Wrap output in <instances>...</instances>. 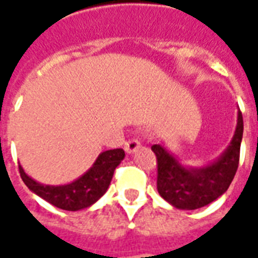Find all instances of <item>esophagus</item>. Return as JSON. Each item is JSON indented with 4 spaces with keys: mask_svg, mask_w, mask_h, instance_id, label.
Listing matches in <instances>:
<instances>
[{
    "mask_svg": "<svg viewBox=\"0 0 258 258\" xmlns=\"http://www.w3.org/2000/svg\"><path fill=\"white\" fill-rule=\"evenodd\" d=\"M140 146H141V144L137 140H130V141H127L125 144H124V151L127 152L128 155H131V153H134V152L137 151Z\"/></svg>",
    "mask_w": 258,
    "mask_h": 258,
    "instance_id": "obj_1",
    "label": "esophagus"
}]
</instances>
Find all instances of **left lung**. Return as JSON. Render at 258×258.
<instances>
[{"mask_svg":"<svg viewBox=\"0 0 258 258\" xmlns=\"http://www.w3.org/2000/svg\"><path fill=\"white\" fill-rule=\"evenodd\" d=\"M243 117L238 109L236 128L229 145L216 160L203 166H185L160 144L152 146L157 157V192L179 210H196L227 192L238 170Z\"/></svg>","mask_w":258,"mask_h":258,"instance_id":"1","label":"left lung"}]
</instances>
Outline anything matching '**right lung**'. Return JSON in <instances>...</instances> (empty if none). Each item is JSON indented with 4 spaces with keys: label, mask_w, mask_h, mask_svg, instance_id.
<instances>
[{
    "label": "right lung",
    "mask_w": 258,
    "mask_h": 258,
    "mask_svg": "<svg viewBox=\"0 0 258 258\" xmlns=\"http://www.w3.org/2000/svg\"><path fill=\"white\" fill-rule=\"evenodd\" d=\"M125 156L123 149L99 153L94 164L81 177L63 185H45L29 177L19 164L20 177L26 186L58 209L79 211L92 206L106 194L113 173Z\"/></svg>",
    "instance_id": "add662e5"
}]
</instances>
